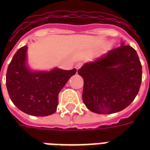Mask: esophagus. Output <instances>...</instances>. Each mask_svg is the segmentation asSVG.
<instances>
[{
  "mask_svg": "<svg viewBox=\"0 0 150 150\" xmlns=\"http://www.w3.org/2000/svg\"><path fill=\"white\" fill-rule=\"evenodd\" d=\"M83 65V63H82V62H79V63L76 64V65H75V68L77 69V70H79L82 66Z\"/></svg>",
  "mask_w": 150,
  "mask_h": 150,
  "instance_id": "34e87169",
  "label": "esophagus"
}]
</instances>
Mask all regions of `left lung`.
<instances>
[{
  "label": "left lung",
  "instance_id": "left-lung-1",
  "mask_svg": "<svg viewBox=\"0 0 150 150\" xmlns=\"http://www.w3.org/2000/svg\"><path fill=\"white\" fill-rule=\"evenodd\" d=\"M123 44L78 70L84 79L82 100L94 113L121 111L139 93L142 64L135 49Z\"/></svg>",
  "mask_w": 150,
  "mask_h": 150
}]
</instances>
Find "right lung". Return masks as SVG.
<instances>
[{"mask_svg":"<svg viewBox=\"0 0 150 150\" xmlns=\"http://www.w3.org/2000/svg\"><path fill=\"white\" fill-rule=\"evenodd\" d=\"M27 47L18 50L9 64L6 86L11 100L25 114L48 116L57 110L58 94L76 69L55 68L50 71L32 72L26 68Z\"/></svg>","mask_w":150,"mask_h":150,"instance_id":"add662e5","label":"right lung"}]
</instances>
